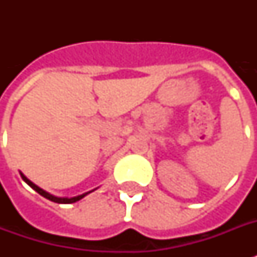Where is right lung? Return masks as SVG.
<instances>
[{
  "label": "right lung",
  "mask_w": 257,
  "mask_h": 257,
  "mask_svg": "<svg viewBox=\"0 0 257 257\" xmlns=\"http://www.w3.org/2000/svg\"><path fill=\"white\" fill-rule=\"evenodd\" d=\"M20 175H21L22 180H24V181H25V183L28 184V185H29L30 188H33L34 191L37 192V193H40V195H41V196H44L45 199L50 200V201H53V203H58V204H72V203H76V201H78V200H81L82 197H85L86 195H89L90 192L94 191V189H93V191H89V192H86V193H82V195L74 196V197H57V196L50 195L49 192L44 191L42 188H40V187H38V185H36V184H34V183H32V181H30V180L28 179V177H26V176L24 175V173H22V172H20Z\"/></svg>",
  "instance_id": "1"
}]
</instances>
